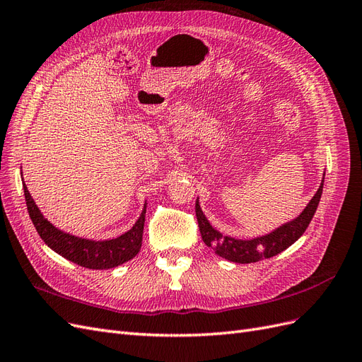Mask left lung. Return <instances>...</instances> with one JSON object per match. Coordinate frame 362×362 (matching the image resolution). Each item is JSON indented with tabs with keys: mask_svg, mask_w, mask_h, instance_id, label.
Instances as JSON below:
<instances>
[{
	"mask_svg": "<svg viewBox=\"0 0 362 362\" xmlns=\"http://www.w3.org/2000/svg\"><path fill=\"white\" fill-rule=\"evenodd\" d=\"M323 182H325V173H323V180L319 190L315 192L313 199L308 202V205L305 206V210L298 217L293 218V221L281 225L276 229H273L272 233L266 235L249 238V240L223 235L221 231L214 229L211 223L208 222L204 211L201 210L199 199H196V217H198L199 231H201L204 243L208 247H211L218 257L233 262H240V264L257 262V261L272 258L281 254L282 250L290 247L296 240L300 238L302 234L305 233V229L308 228L322 198Z\"/></svg>",
	"mask_w": 362,
	"mask_h": 362,
	"instance_id": "left-lung-1",
	"label": "left lung"
}]
</instances>
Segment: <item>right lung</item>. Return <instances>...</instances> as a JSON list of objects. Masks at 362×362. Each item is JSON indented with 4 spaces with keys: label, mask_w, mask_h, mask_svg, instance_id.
<instances>
[{
    "label": "right lung",
    "mask_w": 362,
    "mask_h": 362,
    "mask_svg": "<svg viewBox=\"0 0 362 362\" xmlns=\"http://www.w3.org/2000/svg\"><path fill=\"white\" fill-rule=\"evenodd\" d=\"M24 194L27 202V210L33 225H35L40 238L59 255L66 258L75 264L86 269H113L124 262L134 258L141 247V237H144L145 216H146V202L137 222L129 231L124 233L116 238L108 240H89L83 237H76L69 233L54 226L48 218L43 217L36 202L33 201L31 194L24 182Z\"/></svg>",
    "instance_id": "right-lung-1"
}]
</instances>
